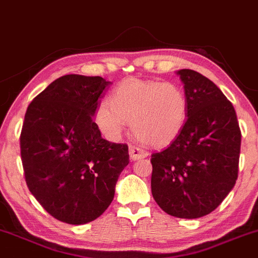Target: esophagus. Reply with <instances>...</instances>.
I'll return each mask as SVG.
<instances>
[{
	"instance_id": "1",
	"label": "esophagus",
	"mask_w": 258,
	"mask_h": 258,
	"mask_svg": "<svg viewBox=\"0 0 258 258\" xmlns=\"http://www.w3.org/2000/svg\"><path fill=\"white\" fill-rule=\"evenodd\" d=\"M130 156L132 160H141L148 156V153L143 150L142 148L135 147V145H130Z\"/></svg>"
}]
</instances>
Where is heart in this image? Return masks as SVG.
<instances>
[{
	"mask_svg": "<svg viewBox=\"0 0 258 258\" xmlns=\"http://www.w3.org/2000/svg\"><path fill=\"white\" fill-rule=\"evenodd\" d=\"M187 111L186 95L175 84L130 79L114 90L109 103H99L95 122L105 137L117 141L131 121L139 141L166 147L181 133Z\"/></svg>",
	"mask_w": 258,
	"mask_h": 258,
	"instance_id": "heart-1",
	"label": "heart"
}]
</instances>
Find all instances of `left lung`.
<instances>
[{"label":"left lung","instance_id":"left-lung-1","mask_svg":"<svg viewBox=\"0 0 258 258\" xmlns=\"http://www.w3.org/2000/svg\"><path fill=\"white\" fill-rule=\"evenodd\" d=\"M176 74L184 84L187 119L169 147L151 155V194L169 215L198 219L234 187L241 133L233 105L212 80L192 70Z\"/></svg>","mask_w":258,"mask_h":258}]
</instances>
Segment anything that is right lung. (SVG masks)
<instances>
[{
	"instance_id": "obj_1",
	"label": "right lung",
	"mask_w": 258,
	"mask_h": 258,
	"mask_svg": "<svg viewBox=\"0 0 258 258\" xmlns=\"http://www.w3.org/2000/svg\"><path fill=\"white\" fill-rule=\"evenodd\" d=\"M111 85L101 77L68 74L31 102L20 135L31 194L55 219L94 221L110 206L128 164V147L102 138L95 111Z\"/></svg>"
}]
</instances>
